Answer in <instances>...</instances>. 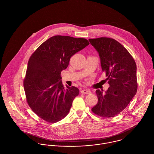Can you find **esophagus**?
<instances>
[{
  "label": "esophagus",
  "instance_id": "esophagus-1",
  "mask_svg": "<svg viewBox=\"0 0 154 154\" xmlns=\"http://www.w3.org/2000/svg\"><path fill=\"white\" fill-rule=\"evenodd\" d=\"M81 92L82 94H89L91 93V91L89 89H83L81 91Z\"/></svg>",
  "mask_w": 154,
  "mask_h": 154
}]
</instances>
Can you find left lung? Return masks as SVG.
I'll list each match as a JSON object with an SVG mask.
<instances>
[{
  "instance_id": "1",
  "label": "left lung",
  "mask_w": 154,
  "mask_h": 154,
  "mask_svg": "<svg viewBox=\"0 0 154 154\" xmlns=\"http://www.w3.org/2000/svg\"><path fill=\"white\" fill-rule=\"evenodd\" d=\"M89 42L99 54L102 71L110 85L105 94L96 90L98 103L92 111L101 117H114L126 109L137 92L136 63L128 51L112 38Z\"/></svg>"
}]
</instances>
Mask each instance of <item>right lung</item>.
Returning <instances> with one entry per match:
<instances>
[{
    "instance_id": "right-lung-1",
    "label": "right lung",
    "mask_w": 154,
    "mask_h": 154,
    "mask_svg": "<svg viewBox=\"0 0 154 154\" xmlns=\"http://www.w3.org/2000/svg\"><path fill=\"white\" fill-rule=\"evenodd\" d=\"M89 44L85 38L56 35L41 44L30 57L23 81L27 103L41 119L56 123L65 117L79 89L65 87L61 72L70 57Z\"/></svg>"
}]
</instances>
